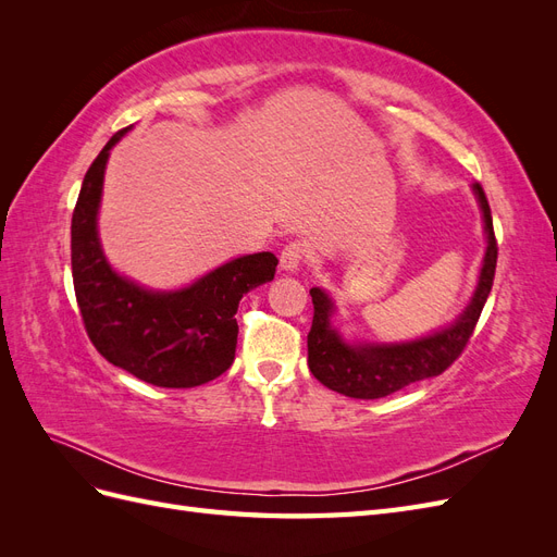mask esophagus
I'll use <instances>...</instances> for the list:
<instances>
[{
  "label": "esophagus",
  "mask_w": 557,
  "mask_h": 557,
  "mask_svg": "<svg viewBox=\"0 0 557 557\" xmlns=\"http://www.w3.org/2000/svg\"><path fill=\"white\" fill-rule=\"evenodd\" d=\"M305 252H307V248L301 242L285 244L283 250H281V269H283V272H295V269L301 262H305Z\"/></svg>",
  "instance_id": "esophagus-1"
}]
</instances>
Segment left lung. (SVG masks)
<instances>
[{
  "label": "left lung",
  "instance_id": "1",
  "mask_svg": "<svg viewBox=\"0 0 557 557\" xmlns=\"http://www.w3.org/2000/svg\"><path fill=\"white\" fill-rule=\"evenodd\" d=\"M474 193L483 211L487 250L483 258L479 288L474 297H471L467 311L455 320V325L411 344L348 346L342 342L339 332L330 325V297L320 288H311L313 323L309 330V369L330 391L356 399L387 397L416 381L444 374L462 356L467 342L474 334L485 299L491 295L497 267V239L493 230L491 205H487V197L479 181L474 183Z\"/></svg>",
  "mask_w": 557,
  "mask_h": 557
}]
</instances>
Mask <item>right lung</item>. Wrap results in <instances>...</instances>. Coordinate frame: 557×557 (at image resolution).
Returning a JSON list of instances; mask_svg holds the SVG:
<instances>
[{
  "label": "right lung",
  "mask_w": 557,
  "mask_h": 557,
  "mask_svg": "<svg viewBox=\"0 0 557 557\" xmlns=\"http://www.w3.org/2000/svg\"><path fill=\"white\" fill-rule=\"evenodd\" d=\"M115 132L83 178L72 213L76 305L92 346L111 364L160 387H195L227 372L242 297L274 278V252L232 260L178 293H150L117 276L97 239V207Z\"/></svg>",
  "instance_id": "1"
}]
</instances>
